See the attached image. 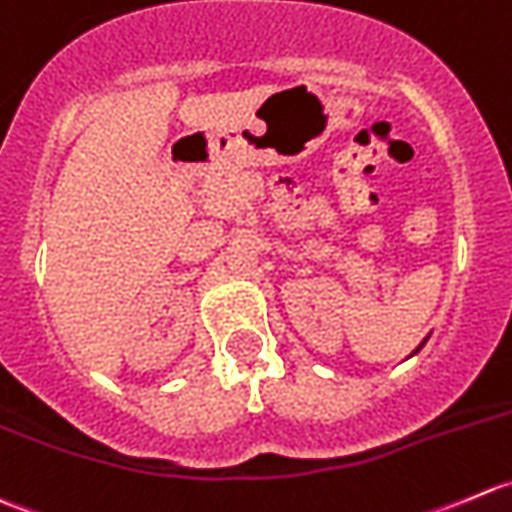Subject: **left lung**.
I'll return each mask as SVG.
<instances>
[{
  "mask_svg": "<svg viewBox=\"0 0 512 512\" xmlns=\"http://www.w3.org/2000/svg\"><path fill=\"white\" fill-rule=\"evenodd\" d=\"M423 343H426V341H423ZM423 343H421V346H423ZM421 346H418V348H416V353H418V351H421Z\"/></svg>",
  "mask_w": 512,
  "mask_h": 512,
  "instance_id": "8db88e82",
  "label": "left lung"
}]
</instances>
